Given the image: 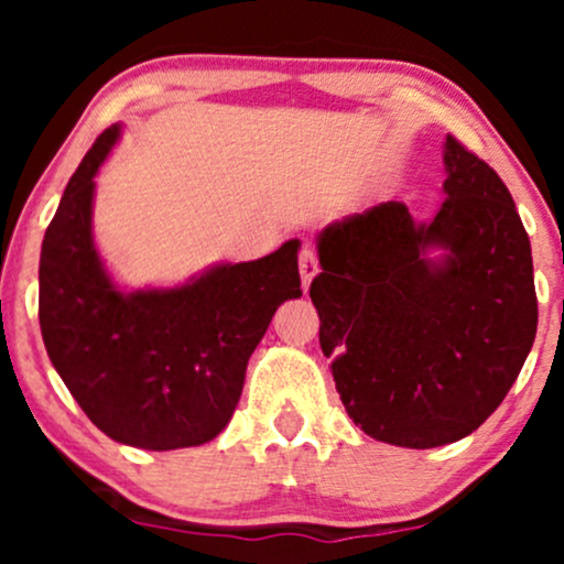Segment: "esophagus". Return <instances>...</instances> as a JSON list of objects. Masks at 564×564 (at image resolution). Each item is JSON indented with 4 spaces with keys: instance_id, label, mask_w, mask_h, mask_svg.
Instances as JSON below:
<instances>
[{
    "instance_id": "1",
    "label": "esophagus",
    "mask_w": 564,
    "mask_h": 564,
    "mask_svg": "<svg viewBox=\"0 0 564 564\" xmlns=\"http://www.w3.org/2000/svg\"><path fill=\"white\" fill-rule=\"evenodd\" d=\"M300 275H302V286L307 291L310 283H313V278L318 275V257H315L313 246H304L300 251Z\"/></svg>"
}]
</instances>
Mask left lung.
Returning <instances> with one entry per match:
<instances>
[{"label":"left lung","mask_w":564,"mask_h":564,"mask_svg":"<svg viewBox=\"0 0 564 564\" xmlns=\"http://www.w3.org/2000/svg\"><path fill=\"white\" fill-rule=\"evenodd\" d=\"M443 164L430 223L387 200L326 225L310 286L347 416L400 448L471 435L539 326L530 238L507 185L451 134Z\"/></svg>","instance_id":"1"}]
</instances>
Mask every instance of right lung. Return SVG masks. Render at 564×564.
<instances>
[{
	"label": "right lung",
	"mask_w": 564,
	"mask_h": 564,
	"mask_svg": "<svg viewBox=\"0 0 564 564\" xmlns=\"http://www.w3.org/2000/svg\"><path fill=\"white\" fill-rule=\"evenodd\" d=\"M121 127L95 140L42 241L39 326L55 371L116 443L174 451L215 440L275 310L302 296L291 238L254 262H219L170 289H121L93 238L95 174Z\"/></svg>",
	"instance_id": "obj_1"
}]
</instances>
